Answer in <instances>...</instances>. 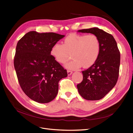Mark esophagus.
<instances>
[{
	"label": "esophagus",
	"instance_id": "1",
	"mask_svg": "<svg viewBox=\"0 0 133 133\" xmlns=\"http://www.w3.org/2000/svg\"><path fill=\"white\" fill-rule=\"evenodd\" d=\"M72 73V71H70V70H67V74H68V76H70L71 74Z\"/></svg>",
	"mask_w": 133,
	"mask_h": 133
}]
</instances>
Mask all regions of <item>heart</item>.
<instances>
[{
	"instance_id": "b5f03b06",
	"label": "heart",
	"mask_w": 133,
	"mask_h": 133,
	"mask_svg": "<svg viewBox=\"0 0 133 133\" xmlns=\"http://www.w3.org/2000/svg\"><path fill=\"white\" fill-rule=\"evenodd\" d=\"M101 50L99 38L94 34H71L63 40V44L54 43L50 54L58 63H65L71 56L72 60L65 66L68 69L77 70L82 66L89 68L97 61Z\"/></svg>"
}]
</instances>
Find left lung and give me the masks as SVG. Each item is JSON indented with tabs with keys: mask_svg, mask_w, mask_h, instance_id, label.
Segmentation results:
<instances>
[{
	"mask_svg": "<svg viewBox=\"0 0 133 133\" xmlns=\"http://www.w3.org/2000/svg\"><path fill=\"white\" fill-rule=\"evenodd\" d=\"M78 32L94 34L100 39L99 56L94 65L82 71L83 81L77 84L82 97L88 100H99L116 84L119 76L120 52L114 37L102 29L95 27Z\"/></svg>",
	"mask_w": 133,
	"mask_h": 133,
	"instance_id": "left-lung-1",
	"label": "left lung"
}]
</instances>
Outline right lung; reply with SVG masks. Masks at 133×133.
<instances>
[{"label":"right lung","mask_w":133,"mask_h":133,"mask_svg":"<svg viewBox=\"0 0 133 133\" xmlns=\"http://www.w3.org/2000/svg\"><path fill=\"white\" fill-rule=\"evenodd\" d=\"M53 32L30 31L18 41L14 64L18 81L25 94L39 103H48L56 96L58 82L67 70L51 55L53 44L63 37Z\"/></svg>","instance_id":"obj_1"}]
</instances>
